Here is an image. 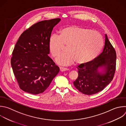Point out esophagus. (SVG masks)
<instances>
[{"instance_id":"esophagus-1","label":"esophagus","mask_w":126,"mask_h":126,"mask_svg":"<svg viewBox=\"0 0 126 126\" xmlns=\"http://www.w3.org/2000/svg\"><path fill=\"white\" fill-rule=\"evenodd\" d=\"M59 69H60V71H61V72H64V71H66L68 70V69L65 68H63V67H60Z\"/></svg>"}]
</instances>
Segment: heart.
<instances>
[{
  "instance_id": "b5f03b06",
  "label": "heart",
  "mask_w": 126,
  "mask_h": 126,
  "mask_svg": "<svg viewBox=\"0 0 126 126\" xmlns=\"http://www.w3.org/2000/svg\"><path fill=\"white\" fill-rule=\"evenodd\" d=\"M101 35L92 30L76 26L65 27L59 35H51L48 40V48L50 55L56 58L67 47V53L61 55L56 63L61 66H70L76 62L83 65L94 60L103 47Z\"/></svg>"
}]
</instances>
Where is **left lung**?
<instances>
[{
	"label": "left lung",
	"mask_w": 126,
	"mask_h": 126,
	"mask_svg": "<svg viewBox=\"0 0 126 126\" xmlns=\"http://www.w3.org/2000/svg\"><path fill=\"white\" fill-rule=\"evenodd\" d=\"M116 53L105 34L103 52L94 61L78 66V77L73 82L80 93L92 95L101 91L112 80L116 69Z\"/></svg>",
	"instance_id": "left-lung-1"
}]
</instances>
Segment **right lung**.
I'll list each match as a JSON object with an SVG mask.
<instances>
[{"label":"right lung","instance_id":"add662e5","mask_svg":"<svg viewBox=\"0 0 126 126\" xmlns=\"http://www.w3.org/2000/svg\"><path fill=\"white\" fill-rule=\"evenodd\" d=\"M59 18L35 23L25 31L14 47L11 59L20 88L32 94L43 93L59 72L48 56L49 38Z\"/></svg>","mask_w":126,"mask_h":126}]
</instances>
